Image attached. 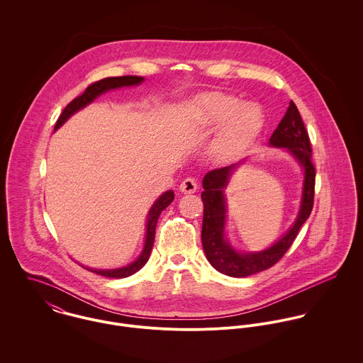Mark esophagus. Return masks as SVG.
Segmentation results:
<instances>
[{"mask_svg":"<svg viewBox=\"0 0 363 363\" xmlns=\"http://www.w3.org/2000/svg\"><path fill=\"white\" fill-rule=\"evenodd\" d=\"M180 191L183 193V194H193V193H196V190L199 189V186H197V182L193 179V177H187V179H184L182 183H180Z\"/></svg>","mask_w":363,"mask_h":363,"instance_id":"1","label":"esophagus"}]
</instances>
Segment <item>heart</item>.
Listing matches in <instances>:
<instances>
[{
    "instance_id": "b5f03b06",
    "label": "heart",
    "mask_w": 363,
    "mask_h": 363,
    "mask_svg": "<svg viewBox=\"0 0 363 363\" xmlns=\"http://www.w3.org/2000/svg\"><path fill=\"white\" fill-rule=\"evenodd\" d=\"M189 114L204 127L222 124L216 145L226 155L246 150L259 137L264 124V114L257 104H242L240 99L218 91L197 95L189 104Z\"/></svg>"
}]
</instances>
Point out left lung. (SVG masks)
I'll use <instances>...</instances> for the list:
<instances>
[{
    "mask_svg": "<svg viewBox=\"0 0 363 363\" xmlns=\"http://www.w3.org/2000/svg\"><path fill=\"white\" fill-rule=\"evenodd\" d=\"M268 145L272 148H284L296 159L303 172V187L301 207L292 226L275 243L259 252H239L226 236V212L228 203L225 189L229 184L232 174L245 162L240 160L226 167L208 172L203 179L204 191L201 199L204 203V218L201 240L203 249L209 264L219 272L245 278L272 267L282 259L286 250L294 243L301 226L311 215L314 199L315 170L311 163V140L296 104L291 101L289 107L272 133Z\"/></svg>",
    "mask_w": 363,
    "mask_h": 363,
    "instance_id": "8db88e82",
    "label": "left lung"
}]
</instances>
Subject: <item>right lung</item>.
Wrapping results in <instances>:
<instances>
[{"label":"right lung","mask_w":363,"mask_h":363,"mask_svg":"<svg viewBox=\"0 0 363 363\" xmlns=\"http://www.w3.org/2000/svg\"><path fill=\"white\" fill-rule=\"evenodd\" d=\"M141 82H144L143 77H135V75H127V77H110V78H104L101 79L92 85H89L86 88V91L75 98L71 104H67V107L62 110L61 116L58 117L54 130H58L72 114H75L77 111H79L81 108H84L85 106L92 104L98 96L104 95V92H108L111 89H118V88H124V86H134V85H140ZM174 200V193L173 190H169L166 193H163L162 196L157 197L155 203L152 204V207L148 212L147 216V232H145V242H144V249L140 253V256L134 259L133 262L120 267V268H113V269H96V268H89L86 267V269L104 275L107 278H127L133 274H135L137 271H140L147 261L150 259L151 252H152V246H154V240H155V229L156 223H157V218L160 215V212L167 207L172 201Z\"/></svg>","instance_id":"right-lung-1"}]
</instances>
